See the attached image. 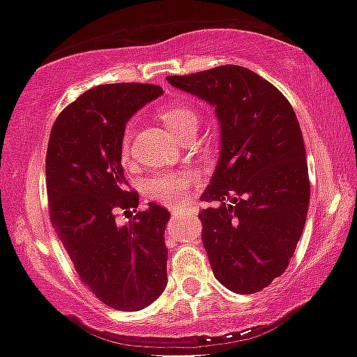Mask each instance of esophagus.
<instances>
[{
    "mask_svg": "<svg viewBox=\"0 0 357 357\" xmlns=\"http://www.w3.org/2000/svg\"><path fill=\"white\" fill-rule=\"evenodd\" d=\"M179 212H183L181 208H179V207L176 208V207H174V208H172V211H171V214H172V215H176V214H179Z\"/></svg>",
    "mask_w": 357,
    "mask_h": 357,
    "instance_id": "esophagus-1",
    "label": "esophagus"
}]
</instances>
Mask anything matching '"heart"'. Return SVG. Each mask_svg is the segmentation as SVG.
I'll list each match as a JSON object with an SVG mask.
<instances>
[{"instance_id": "obj_1", "label": "heart", "mask_w": 357, "mask_h": 357, "mask_svg": "<svg viewBox=\"0 0 357 357\" xmlns=\"http://www.w3.org/2000/svg\"><path fill=\"white\" fill-rule=\"evenodd\" d=\"M160 119L165 128L179 138L183 132L195 129L199 124V112L188 105H172L160 112ZM131 132L126 131L122 136L121 149L122 155L128 157ZM195 183V176L188 171L176 172H160L150 178L145 185V193L149 199L160 202L164 205H178L188 195L190 188Z\"/></svg>"}]
</instances>
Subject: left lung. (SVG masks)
Here are the masks:
<instances>
[{
  "label": "left lung",
  "instance_id": "8db88e82",
  "mask_svg": "<svg viewBox=\"0 0 357 357\" xmlns=\"http://www.w3.org/2000/svg\"><path fill=\"white\" fill-rule=\"evenodd\" d=\"M165 79L215 107L221 122V155L199 214L214 276L236 294L261 291L289 268L307 218L297 115L280 89L245 67Z\"/></svg>",
  "mask_w": 357,
  "mask_h": 357
}]
</instances>
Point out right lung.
Segmentation results:
<instances>
[{"label": "right lung", "instance_id": "add662e5", "mask_svg": "<svg viewBox=\"0 0 357 357\" xmlns=\"http://www.w3.org/2000/svg\"><path fill=\"white\" fill-rule=\"evenodd\" d=\"M162 93L142 82L96 86L60 112L50 132V221L81 282L117 311L146 307L167 285L164 229L171 214L157 204L136 211L139 197L121 164L126 122ZM119 210L132 221L119 225Z\"/></svg>", "mask_w": 357, "mask_h": 357}]
</instances>
